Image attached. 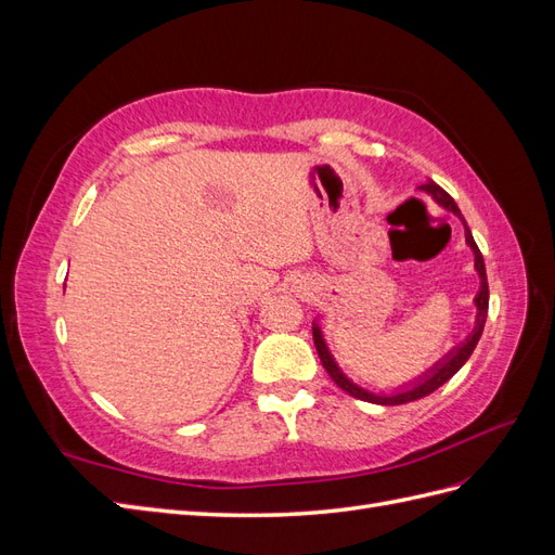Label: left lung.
<instances>
[{
  "label": "left lung",
  "instance_id": "left-lung-1",
  "mask_svg": "<svg viewBox=\"0 0 555 555\" xmlns=\"http://www.w3.org/2000/svg\"><path fill=\"white\" fill-rule=\"evenodd\" d=\"M418 190L430 194L435 204H438V206L444 208V210H449V212H453V215H456L459 220L463 222L465 243H467L469 249H473V255H475V271H477V275H479V292H477V296H475V308H477L475 328H473V333H469L461 345H456L451 351H447V354H444L440 361H435V363L428 367V371H424L418 377L405 382L402 386H396L393 391H379V393H375V391L365 389V386L357 384L354 379L347 377V375L343 373V367L338 365V361H335V357L331 354V349H328V345H326V340H324L322 326H319V322L314 319V322H312L314 347H317V354H319V359H322V363H324V367H326V373L331 375V379H333L335 384H338L343 391H347L349 396H354V398L365 400V402H375V405H402V402L418 400V398H424V396L433 393L435 389H440V386H442L444 382H449L453 375H456V373L461 371V367L465 365V361H467L469 357H473V351H475V347H477V343H479V338H481V331H483V324H486V314H489V282H486L483 257H481V251H479V247H477V243H475V238H473V233H469V229H467V224H465V220H463V215H461V210H459V206H456V201H453V198L440 188V184H435L433 180H428L426 184H422V188H418Z\"/></svg>",
  "mask_w": 555,
  "mask_h": 555
}]
</instances>
